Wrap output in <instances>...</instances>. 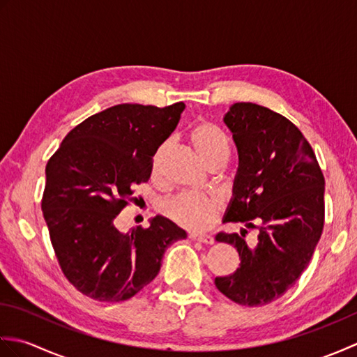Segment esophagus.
<instances>
[{"label":"esophagus","mask_w":357,"mask_h":357,"mask_svg":"<svg viewBox=\"0 0 357 357\" xmlns=\"http://www.w3.org/2000/svg\"><path fill=\"white\" fill-rule=\"evenodd\" d=\"M190 238L192 241H196V242H201V244H206V245H211V244H215V239L211 238V236H208V234H190Z\"/></svg>","instance_id":"esophagus-1"}]
</instances>
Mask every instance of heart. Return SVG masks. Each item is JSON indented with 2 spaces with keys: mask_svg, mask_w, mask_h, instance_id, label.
<instances>
[{
  "mask_svg": "<svg viewBox=\"0 0 357 357\" xmlns=\"http://www.w3.org/2000/svg\"><path fill=\"white\" fill-rule=\"evenodd\" d=\"M193 149L206 164L213 159L230 155V144L221 128L210 123H198L188 133ZM165 156V146L156 151L153 158V173H158ZM222 202L216 196L201 193H181L165 201L162 206L164 215L176 225L187 230L204 231L210 229L221 213Z\"/></svg>",
  "mask_w": 357,
  "mask_h": 357,
  "instance_id": "heart-1",
  "label": "heart"
}]
</instances>
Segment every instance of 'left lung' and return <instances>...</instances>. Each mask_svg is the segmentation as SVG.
Segmentation results:
<instances>
[{
    "instance_id": "obj_1",
    "label": "left lung",
    "mask_w": 357,
    "mask_h": 357,
    "mask_svg": "<svg viewBox=\"0 0 357 357\" xmlns=\"http://www.w3.org/2000/svg\"><path fill=\"white\" fill-rule=\"evenodd\" d=\"M224 123L238 150V172L224 222L257 224L256 245L247 230L219 233L238 250L233 275L216 278L218 290L247 307L280 298L312 259L324 229L325 179L313 149L291 121L253 102H236Z\"/></svg>"
}]
</instances>
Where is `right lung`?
Wrapping results in <instances>:
<instances>
[{
	"label": "right lung",
	"instance_id": "right-lung-1",
	"mask_svg": "<svg viewBox=\"0 0 357 357\" xmlns=\"http://www.w3.org/2000/svg\"><path fill=\"white\" fill-rule=\"evenodd\" d=\"M184 109V102L113 105L70 130L45 165L41 208L52 245L66 278L89 298L130 299L158 276L167 247L187 238L159 215L149 229L115 225Z\"/></svg>",
	"mask_w": 357,
	"mask_h": 357
}]
</instances>
